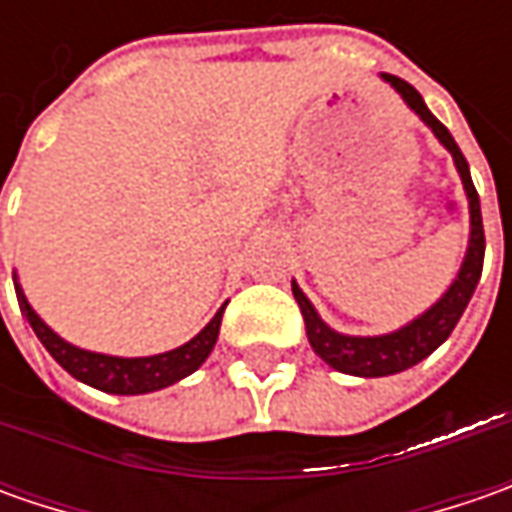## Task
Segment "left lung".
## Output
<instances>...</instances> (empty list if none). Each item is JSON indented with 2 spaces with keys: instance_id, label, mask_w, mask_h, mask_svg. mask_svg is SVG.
<instances>
[{
  "instance_id": "obj_1",
  "label": "left lung",
  "mask_w": 512,
  "mask_h": 512,
  "mask_svg": "<svg viewBox=\"0 0 512 512\" xmlns=\"http://www.w3.org/2000/svg\"><path fill=\"white\" fill-rule=\"evenodd\" d=\"M382 79L402 96L404 105L413 110L427 128L433 130L439 145L453 156V165L459 170L464 196H467V210H470V236H467L462 267H459V273L450 282V287L424 313H419L416 319H410L407 325L396 327L390 333H382V336H347V333L333 330L319 316V310L313 307V302L302 293V287L296 285V282H290L293 296H296V302L302 307V316H305L307 342L316 350V356L330 364L333 370L347 373V376H362V379H379V376L402 373L407 367L427 359L439 344L447 342L453 327L459 325L467 302L473 299V290H476L479 279H482L484 262L482 205H479V193L473 187L464 153L456 145V139L450 136V130L444 128L442 122L430 113V108L424 105L419 90L413 88V85H407L399 76H390V73H382Z\"/></svg>"
}]
</instances>
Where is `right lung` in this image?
<instances>
[{"label":"right lung","mask_w":512,"mask_h":512,"mask_svg":"<svg viewBox=\"0 0 512 512\" xmlns=\"http://www.w3.org/2000/svg\"><path fill=\"white\" fill-rule=\"evenodd\" d=\"M13 287H16V299L22 307V316L28 319L36 339L45 344L50 356L68 370L73 379L90 384L102 393H116V396H142L153 393L170 384L182 382L193 370H199L205 359L210 356L213 344L219 339V325H222V313L225 305L216 310V316L207 322L190 342L173 347L168 353H156V356H108V353H96L85 350L76 344L65 342L53 327L42 322V316L30 307L25 290L19 285L16 273H13Z\"/></svg>","instance_id":"1"}]
</instances>
